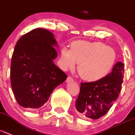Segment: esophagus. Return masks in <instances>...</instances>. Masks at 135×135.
<instances>
[{"mask_svg":"<svg viewBox=\"0 0 135 135\" xmlns=\"http://www.w3.org/2000/svg\"><path fill=\"white\" fill-rule=\"evenodd\" d=\"M73 81H74V80H73V79H72L71 76H68L66 79V83H70V82H72Z\"/></svg>","mask_w":135,"mask_h":135,"instance_id":"obj_1","label":"esophagus"}]
</instances>
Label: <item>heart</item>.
<instances>
[{
    "label": "heart",
    "instance_id": "obj_1",
    "mask_svg": "<svg viewBox=\"0 0 135 135\" xmlns=\"http://www.w3.org/2000/svg\"><path fill=\"white\" fill-rule=\"evenodd\" d=\"M117 61L115 50L101 42L76 41L71 44V50L62 47L60 65L64 70L74 68L79 63L78 72L83 79L90 82L105 78Z\"/></svg>",
    "mask_w": 135,
    "mask_h": 135
}]
</instances>
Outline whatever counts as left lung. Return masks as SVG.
<instances>
[{
    "label": "left lung",
    "mask_w": 135,
    "mask_h": 135,
    "mask_svg": "<svg viewBox=\"0 0 135 135\" xmlns=\"http://www.w3.org/2000/svg\"><path fill=\"white\" fill-rule=\"evenodd\" d=\"M124 64L117 62L112 72L99 81L81 83L76 108L79 115L98 119L108 112L119 97L123 83Z\"/></svg>",
    "instance_id": "obj_1"
}]
</instances>
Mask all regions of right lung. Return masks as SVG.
<instances>
[{
  "label": "right lung",
  "mask_w": 135,
  "mask_h": 135,
  "mask_svg": "<svg viewBox=\"0 0 135 135\" xmlns=\"http://www.w3.org/2000/svg\"><path fill=\"white\" fill-rule=\"evenodd\" d=\"M58 43L49 30L36 28L17 41L12 54L10 80L18 103L28 110L41 108L67 75L54 63Z\"/></svg>",
  "instance_id": "add662e5"
}]
</instances>
